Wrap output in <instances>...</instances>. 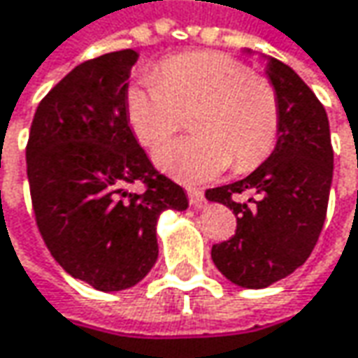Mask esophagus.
Wrapping results in <instances>:
<instances>
[{
    "label": "esophagus",
    "instance_id": "1",
    "mask_svg": "<svg viewBox=\"0 0 358 358\" xmlns=\"http://www.w3.org/2000/svg\"><path fill=\"white\" fill-rule=\"evenodd\" d=\"M187 195H189V203H191L195 209L205 207V195H203L201 189H187Z\"/></svg>",
    "mask_w": 358,
    "mask_h": 358
}]
</instances>
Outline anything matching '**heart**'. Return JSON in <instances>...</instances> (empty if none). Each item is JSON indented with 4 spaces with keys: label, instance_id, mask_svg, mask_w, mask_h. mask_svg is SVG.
<instances>
[{
    "label": "heart",
    "instance_id": "b5f03b06",
    "mask_svg": "<svg viewBox=\"0 0 358 358\" xmlns=\"http://www.w3.org/2000/svg\"><path fill=\"white\" fill-rule=\"evenodd\" d=\"M127 121L137 141L155 149L191 115L189 139L155 155L159 169L183 183H203L225 171H251L271 155L281 127L275 85L239 59L197 51L159 65L157 81L133 83L125 93Z\"/></svg>",
    "mask_w": 358,
    "mask_h": 358
}]
</instances>
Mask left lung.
Segmentation results:
<instances>
[{
	"label": "left lung",
	"mask_w": 358,
	"mask_h": 358,
	"mask_svg": "<svg viewBox=\"0 0 358 358\" xmlns=\"http://www.w3.org/2000/svg\"><path fill=\"white\" fill-rule=\"evenodd\" d=\"M265 59L281 107L277 145L245 179L205 191L207 199L237 217L235 235L213 245L211 257L229 281L245 289H265L309 259L323 229L333 181L324 107L289 65Z\"/></svg>",
	"instance_id": "8db88e82"
}]
</instances>
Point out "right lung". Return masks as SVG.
Segmentation results:
<instances>
[{"mask_svg":"<svg viewBox=\"0 0 358 358\" xmlns=\"http://www.w3.org/2000/svg\"><path fill=\"white\" fill-rule=\"evenodd\" d=\"M137 51L77 65L37 107L25 149L35 221L49 253L97 291L143 279L159 255L157 221L189 207L183 187L153 167L127 121ZM143 182V194L129 187Z\"/></svg>","mask_w":358,"mask_h":358,"instance_id":"1","label":"right lung"}]
</instances>
